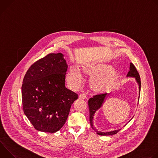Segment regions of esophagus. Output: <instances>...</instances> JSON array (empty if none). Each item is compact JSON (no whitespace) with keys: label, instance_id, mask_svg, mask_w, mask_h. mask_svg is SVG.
Masks as SVG:
<instances>
[{"label":"esophagus","instance_id":"obj_1","mask_svg":"<svg viewBox=\"0 0 158 158\" xmlns=\"http://www.w3.org/2000/svg\"><path fill=\"white\" fill-rule=\"evenodd\" d=\"M86 98V95L85 94H81L79 96V99H84Z\"/></svg>","mask_w":158,"mask_h":158}]
</instances>
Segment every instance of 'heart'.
<instances>
[{
	"label": "heart",
	"instance_id": "heart-1",
	"mask_svg": "<svg viewBox=\"0 0 158 158\" xmlns=\"http://www.w3.org/2000/svg\"><path fill=\"white\" fill-rule=\"evenodd\" d=\"M82 71L85 74L93 76L89 80V86L96 93L108 92L116 84L118 74L110 65L104 64L87 65L82 67ZM81 80L82 76L76 69H70L67 74V81L73 87L78 86Z\"/></svg>",
	"mask_w": 158,
	"mask_h": 158
}]
</instances>
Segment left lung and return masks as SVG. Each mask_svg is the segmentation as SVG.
<instances>
[{
	"label": "left lung",
	"instance_id": "obj_1",
	"mask_svg": "<svg viewBox=\"0 0 158 158\" xmlns=\"http://www.w3.org/2000/svg\"><path fill=\"white\" fill-rule=\"evenodd\" d=\"M127 77H135V79H136V81L139 85V94L140 95V90H141V85L140 76H139V74L136 68V67H135L134 65V64L131 62L130 63L129 71L128 72V74H127ZM109 94H107V93H105V94H100L95 95L93 98H90L88 101V105H89V108L90 123H91V126L92 128L96 132V133L98 134L101 135V136H109V135H113V134H116L118 132H119L121 130V129H118V130H115V131H110V132H104L99 131L95 127H94V126H93L94 116L96 113V112L99 109H100L101 107V106H102L103 103L104 102L106 99L107 98ZM139 98H138V101H139Z\"/></svg>",
	"mask_w": 158,
	"mask_h": 158
}]
</instances>
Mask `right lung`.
I'll return each instance as SVG.
<instances>
[{
	"instance_id": "right-lung-1",
	"label": "right lung",
	"mask_w": 158,
	"mask_h": 158,
	"mask_svg": "<svg viewBox=\"0 0 158 158\" xmlns=\"http://www.w3.org/2000/svg\"><path fill=\"white\" fill-rule=\"evenodd\" d=\"M67 64L62 53L49 54L27 70L22 85L25 115L39 131L54 133L61 129L73 103L78 98L65 87Z\"/></svg>"
}]
</instances>
